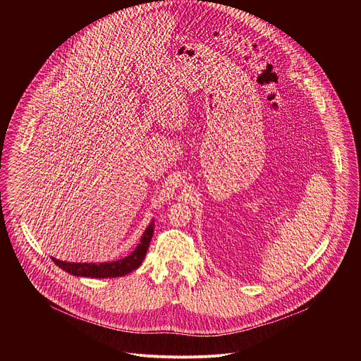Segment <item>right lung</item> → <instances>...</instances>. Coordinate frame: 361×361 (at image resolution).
Returning a JSON list of instances; mask_svg holds the SVG:
<instances>
[{
	"label": "right lung",
	"mask_w": 361,
	"mask_h": 361,
	"mask_svg": "<svg viewBox=\"0 0 361 361\" xmlns=\"http://www.w3.org/2000/svg\"><path fill=\"white\" fill-rule=\"evenodd\" d=\"M154 233V221L150 222L147 229L145 231L139 246L135 249L132 255L128 257L118 259V261H111V262H100V264H93V262H66L61 261L56 258L51 257L52 261L62 268L65 272L72 274L75 276H87V278H116V276H123L133 269L139 268L142 261L147 255V249L150 246V240Z\"/></svg>",
	"instance_id": "right-lung-1"
}]
</instances>
